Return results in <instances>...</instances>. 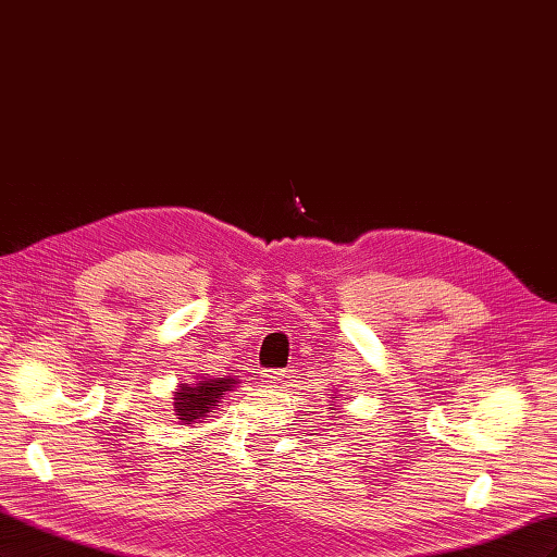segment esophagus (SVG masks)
<instances>
[{
    "label": "esophagus",
    "mask_w": 557,
    "mask_h": 557,
    "mask_svg": "<svg viewBox=\"0 0 557 557\" xmlns=\"http://www.w3.org/2000/svg\"><path fill=\"white\" fill-rule=\"evenodd\" d=\"M283 372H274V369H262L260 372V381L267 385V387H276L281 381H283Z\"/></svg>",
    "instance_id": "1"
}]
</instances>
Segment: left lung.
I'll return each instance as SVG.
<instances>
[{"instance_id":"1","label":"left lung","mask_w":557,"mask_h":557,"mask_svg":"<svg viewBox=\"0 0 557 557\" xmlns=\"http://www.w3.org/2000/svg\"><path fill=\"white\" fill-rule=\"evenodd\" d=\"M330 409H334V407H332V404H330Z\"/></svg>"}]
</instances>
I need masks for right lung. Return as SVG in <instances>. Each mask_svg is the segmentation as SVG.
I'll list each match as a JSON object with an SVG mask.
<instances>
[{
  "instance_id": "obj_1",
  "label": "right lung",
  "mask_w": 557,
  "mask_h": 557,
  "mask_svg": "<svg viewBox=\"0 0 557 557\" xmlns=\"http://www.w3.org/2000/svg\"><path fill=\"white\" fill-rule=\"evenodd\" d=\"M232 376L211 379L199 376L195 383H181L174 393V411L183 425H195L213 413L215 407H221V399L227 391L234 387Z\"/></svg>"
}]
</instances>
